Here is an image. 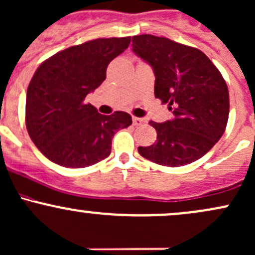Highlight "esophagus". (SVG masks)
<instances>
[{"label": "esophagus", "instance_id": "1", "mask_svg": "<svg viewBox=\"0 0 255 255\" xmlns=\"http://www.w3.org/2000/svg\"><path fill=\"white\" fill-rule=\"evenodd\" d=\"M145 123L144 119H140V117H134L133 116V125L134 126H141Z\"/></svg>", "mask_w": 255, "mask_h": 255}]
</instances>
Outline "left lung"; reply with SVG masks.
Instances as JSON below:
<instances>
[{"mask_svg": "<svg viewBox=\"0 0 255 255\" xmlns=\"http://www.w3.org/2000/svg\"><path fill=\"white\" fill-rule=\"evenodd\" d=\"M133 50L155 74V97L168 104L170 121L150 125L157 141L138 151L149 161L180 167L205 156L225 132L229 89L211 59L194 47L153 35L133 36Z\"/></svg>", "mask_w": 255, "mask_h": 255, "instance_id": "8db88e82", "label": "left lung"}]
</instances>
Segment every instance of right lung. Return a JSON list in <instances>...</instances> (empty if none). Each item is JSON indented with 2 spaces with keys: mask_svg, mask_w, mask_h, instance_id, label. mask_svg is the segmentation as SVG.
Returning a JSON list of instances; mask_svg holds the SVG:
<instances>
[{
  "mask_svg": "<svg viewBox=\"0 0 255 255\" xmlns=\"http://www.w3.org/2000/svg\"><path fill=\"white\" fill-rule=\"evenodd\" d=\"M129 43L130 37L87 41L55 53L36 70L27 87L25 123L33 144L52 162L68 168L93 166L111 153L114 134L132 125L129 114L106 116L85 103Z\"/></svg>",
  "mask_w": 255,
  "mask_h": 255,
  "instance_id": "add662e5",
  "label": "right lung"
}]
</instances>
